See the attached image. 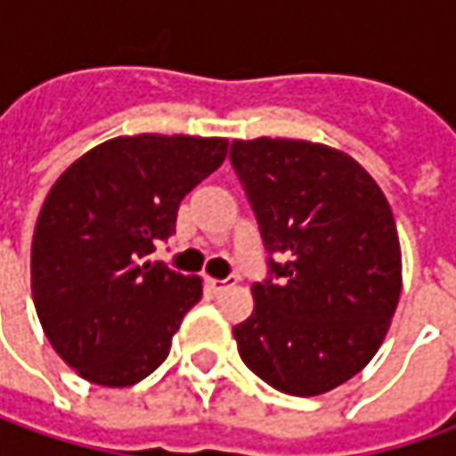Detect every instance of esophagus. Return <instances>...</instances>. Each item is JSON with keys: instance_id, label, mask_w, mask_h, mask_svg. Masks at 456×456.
<instances>
[{"instance_id": "obj_1", "label": "esophagus", "mask_w": 456, "mask_h": 456, "mask_svg": "<svg viewBox=\"0 0 456 456\" xmlns=\"http://www.w3.org/2000/svg\"><path fill=\"white\" fill-rule=\"evenodd\" d=\"M205 284H208V289L213 291V294H220V291L228 289L233 284V279H208Z\"/></svg>"}]
</instances>
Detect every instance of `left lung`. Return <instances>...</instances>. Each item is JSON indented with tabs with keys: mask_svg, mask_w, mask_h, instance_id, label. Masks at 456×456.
I'll return each instance as SVG.
<instances>
[{
	"mask_svg": "<svg viewBox=\"0 0 456 456\" xmlns=\"http://www.w3.org/2000/svg\"><path fill=\"white\" fill-rule=\"evenodd\" d=\"M231 162L254 208L276 281L254 284L233 327L238 353L289 395L360 373L401 297V243L383 190L342 150L305 139H236Z\"/></svg>",
	"mask_w": 456,
	"mask_h": 456,
	"instance_id": "obj_1",
	"label": "left lung"
}]
</instances>
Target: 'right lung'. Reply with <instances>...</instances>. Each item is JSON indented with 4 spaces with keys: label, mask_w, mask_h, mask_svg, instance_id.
<instances>
[{
    "label": "right lung",
    "mask_w": 456,
    "mask_h": 456,
    "mask_svg": "<svg viewBox=\"0 0 456 456\" xmlns=\"http://www.w3.org/2000/svg\"><path fill=\"white\" fill-rule=\"evenodd\" d=\"M225 154L223 136H116L50 187L32 236V299L53 350L88 383L126 388L169 355L202 279L150 254Z\"/></svg>",
    "instance_id": "right-lung-1"
}]
</instances>
